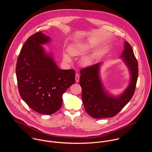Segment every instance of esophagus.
I'll list each match as a JSON object with an SVG mask.
<instances>
[{"instance_id": "34e87169", "label": "esophagus", "mask_w": 152, "mask_h": 152, "mask_svg": "<svg viewBox=\"0 0 152 152\" xmlns=\"http://www.w3.org/2000/svg\"><path fill=\"white\" fill-rule=\"evenodd\" d=\"M79 77H80L78 73H76V75H75V79H76V82H79Z\"/></svg>"}]
</instances>
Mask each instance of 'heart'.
Instances as JSON below:
<instances>
[{"mask_svg":"<svg viewBox=\"0 0 152 152\" xmlns=\"http://www.w3.org/2000/svg\"><path fill=\"white\" fill-rule=\"evenodd\" d=\"M89 49V46L85 45H73L68 48L70 55L72 56H79L86 52ZM63 59L66 62H71L72 59L69 55L66 53H63ZM92 62V58L90 56L83 57L81 60V64L84 66H88Z\"/></svg>","mask_w":152,"mask_h":152,"instance_id":"obj_1","label":"heart"}]
</instances>
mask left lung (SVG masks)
I'll list each match as a JSON object with an SVG mask.
<instances>
[{"label": "left lung", "instance_id": "1", "mask_svg": "<svg viewBox=\"0 0 152 152\" xmlns=\"http://www.w3.org/2000/svg\"><path fill=\"white\" fill-rule=\"evenodd\" d=\"M120 58L129 69L131 79L127 88L119 96L114 97L104 90L99 76L102 63L96 64L80 71L82 99L85 111L94 118L114 117L130 101L134 94L138 75V65L131 46L124 42Z\"/></svg>", "mask_w": 152, "mask_h": 152}]
</instances>
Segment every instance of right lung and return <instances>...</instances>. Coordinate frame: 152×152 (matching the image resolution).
Here are the masks:
<instances>
[{
    "instance_id": "obj_1",
    "label": "right lung",
    "mask_w": 152,
    "mask_h": 152,
    "mask_svg": "<svg viewBox=\"0 0 152 152\" xmlns=\"http://www.w3.org/2000/svg\"><path fill=\"white\" fill-rule=\"evenodd\" d=\"M50 38L41 32L31 35L18 57L16 76L20 95L35 112L51 115L62 104V94L75 82V71L61 70L42 45Z\"/></svg>"
}]
</instances>
